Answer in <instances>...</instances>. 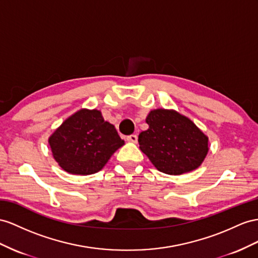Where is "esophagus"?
I'll return each mask as SVG.
<instances>
[{
    "label": "esophagus",
    "instance_id": "obj_1",
    "mask_svg": "<svg viewBox=\"0 0 258 258\" xmlns=\"http://www.w3.org/2000/svg\"><path fill=\"white\" fill-rule=\"evenodd\" d=\"M127 141L132 143H136L137 142V135L136 134H132L127 136Z\"/></svg>",
    "mask_w": 258,
    "mask_h": 258
}]
</instances>
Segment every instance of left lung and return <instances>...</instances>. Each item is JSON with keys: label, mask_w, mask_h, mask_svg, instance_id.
I'll return each mask as SVG.
<instances>
[{"label": "left lung", "mask_w": 258, "mask_h": 258, "mask_svg": "<svg viewBox=\"0 0 258 258\" xmlns=\"http://www.w3.org/2000/svg\"><path fill=\"white\" fill-rule=\"evenodd\" d=\"M149 125L138 136L140 148L163 173L179 175L195 170L208 153V137L196 125L172 110L148 114Z\"/></svg>", "instance_id": "left-lung-1"}]
</instances>
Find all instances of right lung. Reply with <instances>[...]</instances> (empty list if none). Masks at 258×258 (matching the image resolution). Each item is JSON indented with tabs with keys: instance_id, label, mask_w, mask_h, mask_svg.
Instances as JSON below:
<instances>
[{
	"instance_id": "obj_1",
	"label": "right lung",
	"mask_w": 258,
	"mask_h": 258,
	"mask_svg": "<svg viewBox=\"0 0 258 258\" xmlns=\"http://www.w3.org/2000/svg\"><path fill=\"white\" fill-rule=\"evenodd\" d=\"M54 159L66 172L87 175L100 171L124 141L98 110L83 109L65 120L49 138Z\"/></svg>"
}]
</instances>
